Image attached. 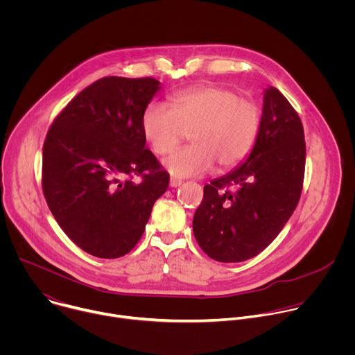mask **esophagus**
Listing matches in <instances>:
<instances>
[{"label": "esophagus", "mask_w": 355, "mask_h": 355, "mask_svg": "<svg viewBox=\"0 0 355 355\" xmlns=\"http://www.w3.org/2000/svg\"><path fill=\"white\" fill-rule=\"evenodd\" d=\"M181 184H182L181 180H177V178H171V180H170V187H171V188H177V187H180Z\"/></svg>", "instance_id": "1"}]
</instances>
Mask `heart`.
<instances>
[{
	"label": "heart",
	"instance_id": "obj_1",
	"mask_svg": "<svg viewBox=\"0 0 355 355\" xmlns=\"http://www.w3.org/2000/svg\"><path fill=\"white\" fill-rule=\"evenodd\" d=\"M171 105L150 103L141 114V132L156 155H166L189 132L192 144L164 160L177 178L208 173L215 162L232 168L248 157L261 130V110L237 91L208 84L175 92Z\"/></svg>",
	"mask_w": 355,
	"mask_h": 355
}]
</instances>
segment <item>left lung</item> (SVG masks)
Masks as SVG:
<instances>
[{
  "label": "left lung",
  "instance_id": "left-lung-1",
  "mask_svg": "<svg viewBox=\"0 0 355 355\" xmlns=\"http://www.w3.org/2000/svg\"><path fill=\"white\" fill-rule=\"evenodd\" d=\"M306 144L297 112L274 87L264 92L261 130L245 163L204 187L193 236L219 263L268 247L292 216L305 178Z\"/></svg>",
  "mask_w": 355,
  "mask_h": 355
}]
</instances>
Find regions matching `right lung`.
I'll return each instance as SVG.
<instances>
[{
    "label": "right lung",
    "mask_w": 355,
    "mask_h": 355,
    "mask_svg": "<svg viewBox=\"0 0 355 355\" xmlns=\"http://www.w3.org/2000/svg\"><path fill=\"white\" fill-rule=\"evenodd\" d=\"M159 88L153 77H103L76 95L47 130L44 199L69 239L91 256L128 254L168 188L170 175L144 147L140 125Z\"/></svg>",
    "instance_id": "obj_1"
}]
</instances>
